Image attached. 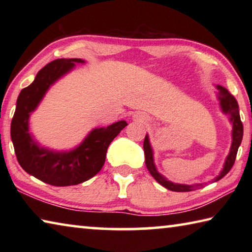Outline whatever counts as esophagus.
I'll use <instances>...</instances> for the list:
<instances>
[{
    "label": "esophagus",
    "mask_w": 252,
    "mask_h": 252,
    "mask_svg": "<svg viewBox=\"0 0 252 252\" xmlns=\"http://www.w3.org/2000/svg\"><path fill=\"white\" fill-rule=\"evenodd\" d=\"M136 119H139L140 121H144V120H146V119L143 118V116H136Z\"/></svg>",
    "instance_id": "esophagus-1"
}]
</instances>
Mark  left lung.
Wrapping results in <instances>:
<instances>
[{"label": "left lung", "mask_w": 252, "mask_h": 252, "mask_svg": "<svg viewBox=\"0 0 252 252\" xmlns=\"http://www.w3.org/2000/svg\"><path fill=\"white\" fill-rule=\"evenodd\" d=\"M217 88H218L219 90V99H220L221 108H222V111L224 113H229L230 117H231L230 118V120L232 122L233 130H232V144H231V149H230V153L227 157V160H225L222 171H221L219 176L215 179V181H218L220 179H222L225 174L231 170L234 161H236L239 146H240L242 141V135H244V126H242L240 114H239V105H238L237 100L234 99V96L227 90V89L221 87V85H218ZM143 149H144V157H146V165L149 170V172H150L151 176L155 178L161 186L167 188L168 190L176 191V192H188V191L195 190L203 187V185H195V186L179 185V183H173L171 181L167 180V179L162 177L161 174L157 171L155 162H153L152 149L150 146V142H149L148 135H146V138H144Z\"/></svg>", "instance_id": "8db88e82"}]
</instances>
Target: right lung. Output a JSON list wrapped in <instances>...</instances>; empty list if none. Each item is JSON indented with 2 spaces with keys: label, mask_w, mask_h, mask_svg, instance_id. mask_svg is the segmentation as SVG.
<instances>
[{
  "label": "right lung",
  "mask_w": 252,
  "mask_h": 252,
  "mask_svg": "<svg viewBox=\"0 0 252 252\" xmlns=\"http://www.w3.org/2000/svg\"><path fill=\"white\" fill-rule=\"evenodd\" d=\"M81 59H58L41 69L29 87L21 91L11 123V138L16 159L29 174L55 187L75 186L100 171L112 140L127 126L119 121L91 131L80 146L70 152H53L40 148L29 133V117L51 84L69 72Z\"/></svg>",
  "instance_id": "right-lung-1"
}]
</instances>
